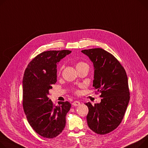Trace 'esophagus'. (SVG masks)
I'll use <instances>...</instances> for the list:
<instances>
[{
	"label": "esophagus",
	"mask_w": 148,
	"mask_h": 148,
	"mask_svg": "<svg viewBox=\"0 0 148 148\" xmlns=\"http://www.w3.org/2000/svg\"><path fill=\"white\" fill-rule=\"evenodd\" d=\"M80 105V102L78 101H75L73 102V105H74L75 106H77Z\"/></svg>",
	"instance_id": "esophagus-1"
}]
</instances>
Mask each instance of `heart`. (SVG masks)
Here are the masks:
<instances>
[{"label":"heart","instance_id":"obj_1","mask_svg":"<svg viewBox=\"0 0 148 148\" xmlns=\"http://www.w3.org/2000/svg\"><path fill=\"white\" fill-rule=\"evenodd\" d=\"M87 65V64L84 63V62H78V63L76 64L75 66H76V68H78L81 67V66H84V65Z\"/></svg>","mask_w":148,"mask_h":148}]
</instances>
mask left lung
Segmentation results:
<instances>
[{"instance_id": "left-lung-1", "label": "left lung", "mask_w": 148, "mask_h": 148, "mask_svg": "<svg viewBox=\"0 0 148 148\" xmlns=\"http://www.w3.org/2000/svg\"><path fill=\"white\" fill-rule=\"evenodd\" d=\"M82 52L93 62V87L103 97L99 103L88 108L87 121L95 133L105 134L115 130L124 117L130 100L128 78L124 68L110 53L101 48L86 49Z\"/></svg>"}]
</instances>
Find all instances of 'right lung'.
<instances>
[{"instance_id":"right-lung-1","label":"right lung","mask_w":148,"mask_h":148,"mask_svg":"<svg viewBox=\"0 0 148 148\" xmlns=\"http://www.w3.org/2000/svg\"><path fill=\"white\" fill-rule=\"evenodd\" d=\"M71 51L43 52L29 62L25 69L23 85V105L28 123L39 135L52 139L64 130L66 115L71 108L68 102L55 106L49 99V90L57 81V64Z\"/></svg>"}]
</instances>
